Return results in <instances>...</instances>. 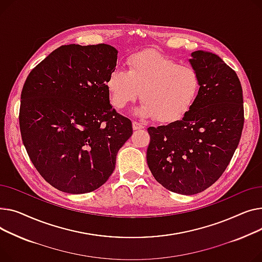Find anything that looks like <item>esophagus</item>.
<instances>
[{
  "label": "esophagus",
  "instance_id": "34e87169",
  "mask_svg": "<svg viewBox=\"0 0 262 262\" xmlns=\"http://www.w3.org/2000/svg\"><path fill=\"white\" fill-rule=\"evenodd\" d=\"M132 128H133V130H141V129H144L145 126L142 125L141 122L133 121V122H132Z\"/></svg>",
  "mask_w": 262,
  "mask_h": 262
}]
</instances>
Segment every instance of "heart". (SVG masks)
<instances>
[{
    "mask_svg": "<svg viewBox=\"0 0 262 262\" xmlns=\"http://www.w3.org/2000/svg\"><path fill=\"white\" fill-rule=\"evenodd\" d=\"M127 66V71H113L105 82L115 109H124L141 93L143 101L134 110L141 117L158 116L162 122H174L191 110L201 85L191 67L179 66L174 60L155 52L134 54Z\"/></svg>",
    "mask_w": 262,
    "mask_h": 262,
    "instance_id": "1",
    "label": "heart"
}]
</instances>
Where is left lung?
Here are the masks:
<instances>
[{"mask_svg": "<svg viewBox=\"0 0 262 262\" xmlns=\"http://www.w3.org/2000/svg\"><path fill=\"white\" fill-rule=\"evenodd\" d=\"M188 60L200 77L191 110L166 126L150 127L147 163L166 189L199 193L224 172L238 147L243 124V94L238 76L216 54L191 53Z\"/></svg>", "mask_w": 262, "mask_h": 262, "instance_id": "obj_1", "label": "left lung"}]
</instances>
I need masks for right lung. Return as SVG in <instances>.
I'll use <instances>...</instances> for the list:
<instances>
[{
  "instance_id": "right-lung-1",
  "label": "right lung",
  "mask_w": 262,
  "mask_h": 262,
  "mask_svg": "<svg viewBox=\"0 0 262 262\" xmlns=\"http://www.w3.org/2000/svg\"><path fill=\"white\" fill-rule=\"evenodd\" d=\"M118 51L109 44L62 45L29 73L20 130L43 179L63 192L94 191L113 173L132 122L110 103L105 82Z\"/></svg>"
}]
</instances>
